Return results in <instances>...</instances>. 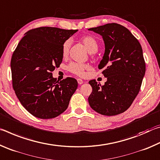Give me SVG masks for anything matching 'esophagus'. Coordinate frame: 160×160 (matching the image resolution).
Here are the masks:
<instances>
[{"instance_id":"1","label":"esophagus","mask_w":160,"mask_h":160,"mask_svg":"<svg viewBox=\"0 0 160 160\" xmlns=\"http://www.w3.org/2000/svg\"><path fill=\"white\" fill-rule=\"evenodd\" d=\"M77 80H78V82L79 85H82V84L83 83V80L82 79H80V78H78Z\"/></svg>"}]
</instances>
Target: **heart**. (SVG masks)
Segmentation results:
<instances>
[{
  "label": "heart",
  "instance_id": "obj_1",
  "mask_svg": "<svg viewBox=\"0 0 160 160\" xmlns=\"http://www.w3.org/2000/svg\"><path fill=\"white\" fill-rule=\"evenodd\" d=\"M80 42H82L85 46L86 49L89 53H94L97 51L99 48L98 42L95 38L90 35H85L80 39ZM70 42L66 41L61 47V54L63 58H66L69 53ZM88 66L85 63H77V62H71L67 67L68 70L71 73H73L78 76H82L84 75L85 70L88 68Z\"/></svg>",
  "mask_w": 160,
  "mask_h": 160
}]
</instances>
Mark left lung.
Segmentation results:
<instances>
[{"label":"left lung","instance_id":"left-lung-1","mask_svg":"<svg viewBox=\"0 0 160 160\" xmlns=\"http://www.w3.org/2000/svg\"><path fill=\"white\" fill-rule=\"evenodd\" d=\"M89 30L102 35L104 41V55L98 68L107 78L102 86L96 80L89 81L92 88L89 104L100 114L118 115L131 107L140 90L145 73L141 45L128 29L117 23Z\"/></svg>","mask_w":160,"mask_h":160}]
</instances>
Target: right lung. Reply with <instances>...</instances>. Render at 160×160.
I'll use <instances>...</instances> for the list:
<instances>
[{"label": "right lung", "mask_w": 160, "mask_h": 160, "mask_svg": "<svg viewBox=\"0 0 160 160\" xmlns=\"http://www.w3.org/2000/svg\"><path fill=\"white\" fill-rule=\"evenodd\" d=\"M77 31L51 27L30 29L12 53V88L22 105L35 117L49 119L61 114L77 90L75 78L58 82L51 72L63 60L62 45Z\"/></svg>", "instance_id": "right-lung-1"}]
</instances>
